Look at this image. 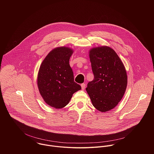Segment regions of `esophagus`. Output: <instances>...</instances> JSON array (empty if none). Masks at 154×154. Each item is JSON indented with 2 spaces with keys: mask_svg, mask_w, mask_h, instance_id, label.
<instances>
[{
  "mask_svg": "<svg viewBox=\"0 0 154 154\" xmlns=\"http://www.w3.org/2000/svg\"><path fill=\"white\" fill-rule=\"evenodd\" d=\"M85 87H86L85 84H81V88H82V89H85Z\"/></svg>",
  "mask_w": 154,
  "mask_h": 154,
  "instance_id": "esophagus-1",
  "label": "esophagus"
}]
</instances>
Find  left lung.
Instances as JSON below:
<instances>
[{
    "mask_svg": "<svg viewBox=\"0 0 154 154\" xmlns=\"http://www.w3.org/2000/svg\"><path fill=\"white\" fill-rule=\"evenodd\" d=\"M89 59L94 78L88 82L86 90L97 110L109 111L118 104L126 91L125 67L115 51L108 46L91 48Z\"/></svg>",
    "mask_w": 154,
    "mask_h": 154,
    "instance_id": "left-lung-1",
    "label": "left lung"
}]
</instances>
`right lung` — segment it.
<instances>
[{"instance_id":"obj_1","label":"right lung","mask_w":154,"mask_h":154,"mask_svg":"<svg viewBox=\"0 0 154 154\" xmlns=\"http://www.w3.org/2000/svg\"><path fill=\"white\" fill-rule=\"evenodd\" d=\"M73 51L69 47H59L52 50L40 67L37 85L44 101L55 109H61L69 103L73 94L81 89L74 81L69 65Z\"/></svg>"}]
</instances>
